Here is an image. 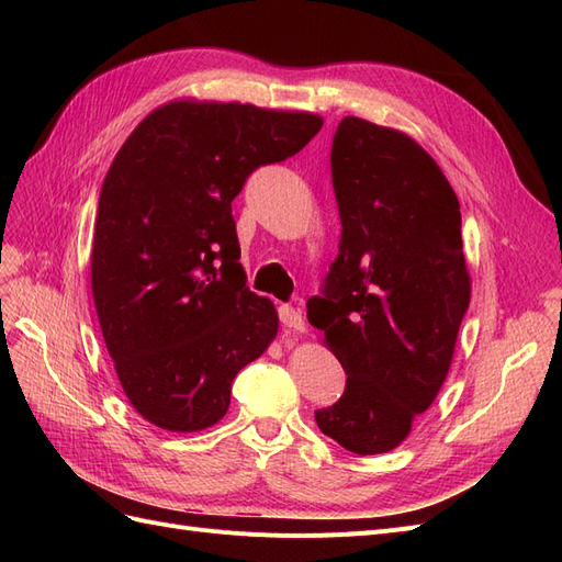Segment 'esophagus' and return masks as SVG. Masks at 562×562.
<instances>
[{
  "label": "esophagus",
  "instance_id": "1",
  "mask_svg": "<svg viewBox=\"0 0 562 562\" xmlns=\"http://www.w3.org/2000/svg\"><path fill=\"white\" fill-rule=\"evenodd\" d=\"M279 321L283 323V328H291L293 333H304V328H307V323H304L302 312L291 307V304H281V307H279Z\"/></svg>",
  "mask_w": 562,
  "mask_h": 562
}]
</instances>
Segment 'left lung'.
I'll use <instances>...</instances> for the list:
<instances>
[{
	"instance_id": "8db88e82",
	"label": "left lung",
	"mask_w": 562,
	"mask_h": 562,
	"mask_svg": "<svg viewBox=\"0 0 562 562\" xmlns=\"http://www.w3.org/2000/svg\"><path fill=\"white\" fill-rule=\"evenodd\" d=\"M330 176L342 234L307 318L347 384L314 417L345 450L380 454L411 434L450 370L471 300L462 213L427 151L359 116L335 131Z\"/></svg>"
}]
</instances>
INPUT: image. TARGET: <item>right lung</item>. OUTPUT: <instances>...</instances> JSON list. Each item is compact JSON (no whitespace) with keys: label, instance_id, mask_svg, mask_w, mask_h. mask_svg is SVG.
Masks as SVG:
<instances>
[{"label":"right lung","instance_id":"right-lung-1","mask_svg":"<svg viewBox=\"0 0 562 562\" xmlns=\"http://www.w3.org/2000/svg\"><path fill=\"white\" fill-rule=\"evenodd\" d=\"M321 126L307 112L178 100L116 151L95 215L93 302L124 394L155 427H213L236 372L274 339V304L248 291L239 265L232 201Z\"/></svg>","mask_w":562,"mask_h":562}]
</instances>
